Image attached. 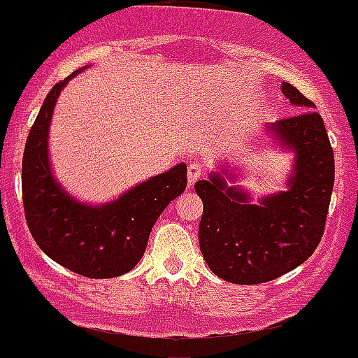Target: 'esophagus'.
Returning a JSON list of instances; mask_svg holds the SVG:
<instances>
[{"label": "esophagus", "instance_id": "1", "mask_svg": "<svg viewBox=\"0 0 358 358\" xmlns=\"http://www.w3.org/2000/svg\"><path fill=\"white\" fill-rule=\"evenodd\" d=\"M201 174H203V169H201L200 164H189V167H187V182H189V186H193L201 178Z\"/></svg>", "mask_w": 358, "mask_h": 358}]
</instances>
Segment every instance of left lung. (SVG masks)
<instances>
[{
	"instance_id": "8db88e82",
	"label": "left lung",
	"mask_w": 358,
	"mask_h": 358,
	"mask_svg": "<svg viewBox=\"0 0 358 358\" xmlns=\"http://www.w3.org/2000/svg\"><path fill=\"white\" fill-rule=\"evenodd\" d=\"M282 92L299 115L264 125L278 148L294 155L287 189L252 196L219 165L194 191L203 201L198 240L205 263L219 278L238 285L264 284L303 264L324 235L334 186V153L315 104L291 83Z\"/></svg>"
}]
</instances>
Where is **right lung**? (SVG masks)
<instances>
[{"label": "right lung", "mask_w": 358, "mask_h": 358, "mask_svg": "<svg viewBox=\"0 0 358 358\" xmlns=\"http://www.w3.org/2000/svg\"><path fill=\"white\" fill-rule=\"evenodd\" d=\"M83 69L48 92L34 120L22 158L24 212L34 242L50 259L83 277L115 278L139 263L157 219L186 189V164L101 205L67 193L52 171L48 132L60 92Z\"/></svg>", "instance_id": "right-lung-1"}]
</instances>
